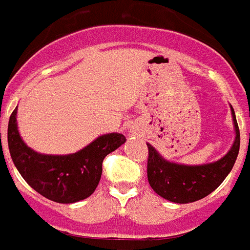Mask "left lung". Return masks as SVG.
I'll return each instance as SVG.
<instances>
[{
	"label": "left lung",
	"instance_id": "obj_1",
	"mask_svg": "<svg viewBox=\"0 0 250 250\" xmlns=\"http://www.w3.org/2000/svg\"><path fill=\"white\" fill-rule=\"evenodd\" d=\"M231 112L235 142L225 156L212 164L187 167L169 163L147 144V179L159 196L175 203L196 202L208 196L224 182L235 164L240 147V131L232 108Z\"/></svg>",
	"mask_w": 250,
	"mask_h": 250
}]
</instances>
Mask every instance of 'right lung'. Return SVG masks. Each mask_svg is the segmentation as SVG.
<instances>
[{
	"instance_id": "add662e5",
	"label": "right lung",
	"mask_w": 250,
	"mask_h": 250,
	"mask_svg": "<svg viewBox=\"0 0 250 250\" xmlns=\"http://www.w3.org/2000/svg\"><path fill=\"white\" fill-rule=\"evenodd\" d=\"M16 110L10 115L8 150L15 167L39 194L58 203H73L91 196L99 184L103 160L125 142L122 133L100 136L93 144L72 155H42L24 144L18 132ZM1 136V135H0Z\"/></svg>"
}]
</instances>
